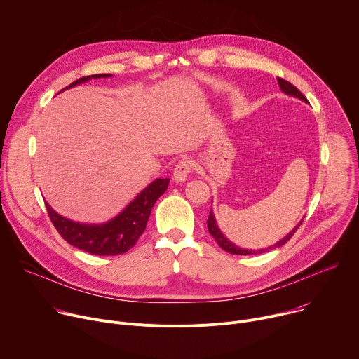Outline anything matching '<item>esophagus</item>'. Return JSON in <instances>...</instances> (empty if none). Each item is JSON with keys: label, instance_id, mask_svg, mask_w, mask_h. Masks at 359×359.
Masks as SVG:
<instances>
[{"label": "esophagus", "instance_id": "obj_1", "mask_svg": "<svg viewBox=\"0 0 359 359\" xmlns=\"http://www.w3.org/2000/svg\"><path fill=\"white\" fill-rule=\"evenodd\" d=\"M192 168H194V164H192L191 159H181V161L174 168V175H172L174 178L172 180L178 184L184 182L187 180V177L189 175V172L192 171Z\"/></svg>", "mask_w": 359, "mask_h": 359}]
</instances>
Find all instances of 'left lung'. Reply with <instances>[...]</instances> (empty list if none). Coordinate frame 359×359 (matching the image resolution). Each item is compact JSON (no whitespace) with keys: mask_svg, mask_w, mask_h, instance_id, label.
Segmentation results:
<instances>
[{"mask_svg":"<svg viewBox=\"0 0 359 359\" xmlns=\"http://www.w3.org/2000/svg\"><path fill=\"white\" fill-rule=\"evenodd\" d=\"M278 86H280V88H281V91L283 93H285L287 95H291V97H295V98H298V100H301V101H304V102H308L306 101V98L304 97V94L295 87V86H292L291 83H288V81H285V79H283V78H278ZM302 222V221H301ZM301 222L287 235V236H284L281 241H278L276 244H273L272 247H268V248H262V250H245V248H241V247H238V245H235L233 243H231L228 238L222 233V231L219 229V226H218V224H217V219H215V217H214V212H212V210H211V212H210V217H208V221H207V225H208V231H210V233L214 236V240L218 243V245L224 250V251H226V252H229V254H235V255H255V254H262V252H266V251H269V250H273V248H280V247H283L285 243H288L290 240H291V236L295 233V231L299 228V225H301Z\"/></svg>","mask_w":359,"mask_h":359,"instance_id":"1","label":"left lung"}]
</instances>
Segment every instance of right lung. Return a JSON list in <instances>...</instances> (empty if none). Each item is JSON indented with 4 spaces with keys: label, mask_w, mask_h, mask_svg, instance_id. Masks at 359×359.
Masks as SVG:
<instances>
[{
    "label": "right lung",
    "mask_w": 359,
    "mask_h": 359,
    "mask_svg": "<svg viewBox=\"0 0 359 359\" xmlns=\"http://www.w3.org/2000/svg\"><path fill=\"white\" fill-rule=\"evenodd\" d=\"M108 76L112 75L94 74L83 76L64 90L84 84L90 79ZM168 184V178H158L152 181L121 212L102 224L76 222L55 212L48 203H46V207L54 226L72 247L94 255H119L130 251L137 244L138 238L145 231L155 201L167 191Z\"/></svg>",
    "instance_id": "add662e5"
}]
</instances>
